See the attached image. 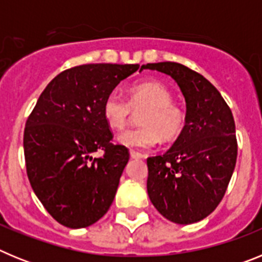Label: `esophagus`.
<instances>
[{
	"label": "esophagus",
	"instance_id": "esophagus-1",
	"mask_svg": "<svg viewBox=\"0 0 262 262\" xmlns=\"http://www.w3.org/2000/svg\"><path fill=\"white\" fill-rule=\"evenodd\" d=\"M129 156L133 157V159H143V157H145V155H143L142 152H138V151H134V149H131V151H129Z\"/></svg>",
	"mask_w": 262,
	"mask_h": 262
}]
</instances>
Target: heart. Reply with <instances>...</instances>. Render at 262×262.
Segmentation results:
<instances>
[{"instance_id": "b5f03b06", "label": "heart", "mask_w": 262, "mask_h": 262, "mask_svg": "<svg viewBox=\"0 0 262 262\" xmlns=\"http://www.w3.org/2000/svg\"><path fill=\"white\" fill-rule=\"evenodd\" d=\"M134 110L145 108L139 118L140 127L120 133L119 144L133 148H151L160 136L172 142L181 135L186 124L184 110L173 105V94L166 86L155 81H147L133 86L127 101L117 90L103 101V118L111 128H122L128 122Z\"/></svg>"}]
</instances>
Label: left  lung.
Segmentation results:
<instances>
[{"label":"left lung","mask_w":262,"mask_h":262,"mask_svg":"<svg viewBox=\"0 0 262 262\" xmlns=\"http://www.w3.org/2000/svg\"><path fill=\"white\" fill-rule=\"evenodd\" d=\"M177 82L186 102V124L168 151L148 157L147 191L168 221L191 224L209 216L227 190L237 157L232 113L216 88L178 62L143 66Z\"/></svg>","instance_id":"8db88e82"}]
</instances>
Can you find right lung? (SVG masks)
Returning <instances> with one entry per match:
<instances>
[{
  "mask_svg": "<svg viewBox=\"0 0 262 262\" xmlns=\"http://www.w3.org/2000/svg\"><path fill=\"white\" fill-rule=\"evenodd\" d=\"M139 67L85 64L67 69L46 86L27 119V177L41 205L62 226H92L114 201L129 154L124 145L111 143L102 106ZM98 149L104 156L96 159Z\"/></svg>",
  "mask_w": 262,
  "mask_h": 262,
  "instance_id": "add662e5",
  "label": "right lung"
}]
</instances>
